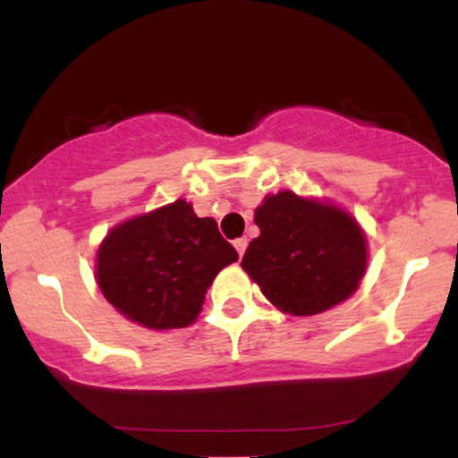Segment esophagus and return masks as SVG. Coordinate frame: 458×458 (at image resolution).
I'll return each mask as SVG.
<instances>
[{"label":"esophagus","instance_id":"esophagus-1","mask_svg":"<svg viewBox=\"0 0 458 458\" xmlns=\"http://www.w3.org/2000/svg\"><path fill=\"white\" fill-rule=\"evenodd\" d=\"M234 247H236V251H239V256H243L245 250H247V239H236Z\"/></svg>","mask_w":458,"mask_h":458}]
</instances>
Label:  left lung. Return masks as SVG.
<instances>
[{"mask_svg": "<svg viewBox=\"0 0 458 458\" xmlns=\"http://www.w3.org/2000/svg\"><path fill=\"white\" fill-rule=\"evenodd\" d=\"M254 222L260 236L245 250L241 267L284 314H320L360 288L368 241L338 204L286 189L262 199Z\"/></svg>", "mask_w": 458, "mask_h": 458, "instance_id": "1", "label": "left lung"}]
</instances>
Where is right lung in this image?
I'll return each instance as SVG.
<instances>
[{"label": "right lung", "mask_w": 458, "mask_h": 458, "mask_svg": "<svg viewBox=\"0 0 458 458\" xmlns=\"http://www.w3.org/2000/svg\"><path fill=\"white\" fill-rule=\"evenodd\" d=\"M236 260L215 219L198 217L181 198L109 230L94 277L124 318L165 331L196 323L208 286Z\"/></svg>", "instance_id": "1"}]
</instances>
